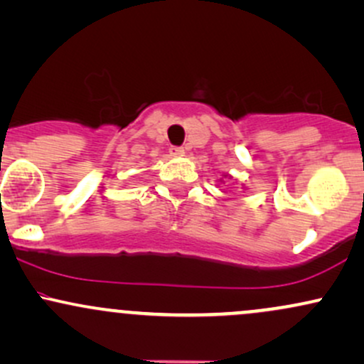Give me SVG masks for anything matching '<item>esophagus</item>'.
Masks as SVG:
<instances>
[{"label": "esophagus", "mask_w": 364, "mask_h": 364, "mask_svg": "<svg viewBox=\"0 0 364 364\" xmlns=\"http://www.w3.org/2000/svg\"><path fill=\"white\" fill-rule=\"evenodd\" d=\"M169 154L173 157H183V156H185V149H183V147H171Z\"/></svg>", "instance_id": "esophagus-1"}]
</instances>
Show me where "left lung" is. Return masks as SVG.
I'll list each match as a JSON object with an SVG mask.
<instances>
[{
    "instance_id": "8db88e82",
    "label": "left lung",
    "mask_w": 364,
    "mask_h": 364,
    "mask_svg": "<svg viewBox=\"0 0 364 364\" xmlns=\"http://www.w3.org/2000/svg\"><path fill=\"white\" fill-rule=\"evenodd\" d=\"M229 178H231V176H229Z\"/></svg>"
}]
</instances>
